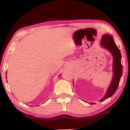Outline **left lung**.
Returning <instances> with one entry per match:
<instances>
[{"label":"left lung","mask_w":130,"mask_h":130,"mask_svg":"<svg viewBox=\"0 0 130 130\" xmlns=\"http://www.w3.org/2000/svg\"><path fill=\"white\" fill-rule=\"evenodd\" d=\"M100 45L104 48L108 50L111 53L113 57L112 79L111 80V84L109 86L105 95L100 100V101H103L112 96L117 90L122 75L123 68H122L121 63V54H120L119 49L115 43L112 37L108 34H104L101 38ZM90 104H93V103H90Z\"/></svg>","instance_id":"obj_1"}]
</instances>
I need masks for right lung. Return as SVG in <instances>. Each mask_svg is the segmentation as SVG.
<instances>
[{
  "label": "right lung",
  "instance_id": "1",
  "mask_svg": "<svg viewBox=\"0 0 130 130\" xmlns=\"http://www.w3.org/2000/svg\"><path fill=\"white\" fill-rule=\"evenodd\" d=\"M6 77H7V73H6Z\"/></svg>",
  "mask_w": 130,
  "mask_h": 130
}]
</instances>
